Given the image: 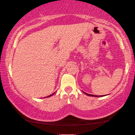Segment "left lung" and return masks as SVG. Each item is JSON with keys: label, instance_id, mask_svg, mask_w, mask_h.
<instances>
[{"label": "left lung", "instance_id": "left-lung-1", "mask_svg": "<svg viewBox=\"0 0 135 135\" xmlns=\"http://www.w3.org/2000/svg\"><path fill=\"white\" fill-rule=\"evenodd\" d=\"M84 93L85 94H86L87 95H89V96H93V97H103V96H105V95H92V94H89L88 93H86L84 92Z\"/></svg>", "mask_w": 135, "mask_h": 135}]
</instances>
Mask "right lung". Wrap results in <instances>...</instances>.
I'll return each mask as SVG.
<instances>
[{"label":"right lung","mask_w":135,"mask_h":135,"mask_svg":"<svg viewBox=\"0 0 135 135\" xmlns=\"http://www.w3.org/2000/svg\"><path fill=\"white\" fill-rule=\"evenodd\" d=\"M51 94V95H49V96H48V97H50V96H51V95H53V94Z\"/></svg>","instance_id":"obj_1"}]
</instances>
